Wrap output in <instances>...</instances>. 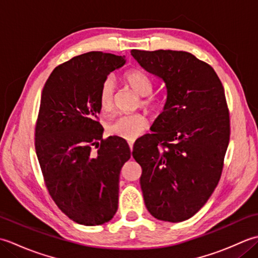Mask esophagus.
Wrapping results in <instances>:
<instances>
[{
  "label": "esophagus",
  "instance_id": "esophagus-1",
  "mask_svg": "<svg viewBox=\"0 0 258 258\" xmlns=\"http://www.w3.org/2000/svg\"><path fill=\"white\" fill-rule=\"evenodd\" d=\"M134 142L135 141H128V145H130V149H131V151L133 150V146H134Z\"/></svg>",
  "mask_w": 258,
  "mask_h": 258
}]
</instances>
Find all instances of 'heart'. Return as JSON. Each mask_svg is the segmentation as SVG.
<instances>
[{"mask_svg": "<svg viewBox=\"0 0 258 258\" xmlns=\"http://www.w3.org/2000/svg\"><path fill=\"white\" fill-rule=\"evenodd\" d=\"M124 81L136 94L144 96L142 105L147 112L158 114L163 111L164 101L161 97L149 95L152 92L153 85L151 80L140 70H130L124 74ZM115 85L112 79H106L100 89L98 101L103 111L109 112L114 106ZM149 126V120L142 113H131L119 116L113 123L108 125V132L128 141H134L145 132Z\"/></svg>", "mask_w": 258, "mask_h": 258, "instance_id": "1", "label": "heart"}]
</instances>
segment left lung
<instances>
[{
	"mask_svg": "<svg viewBox=\"0 0 258 258\" xmlns=\"http://www.w3.org/2000/svg\"><path fill=\"white\" fill-rule=\"evenodd\" d=\"M165 83L167 97L153 134L134 145L147 211L157 220H188L220 182L229 142V113L221 80L211 65L183 51H131Z\"/></svg>",
	"mask_w": 258,
	"mask_h": 258,
	"instance_id": "obj_1",
	"label": "left lung"
}]
</instances>
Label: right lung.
Listing matches in <instances>:
<instances>
[{
	"instance_id": "add662e5",
	"label": "right lung",
	"mask_w": 258,
	"mask_h": 258,
	"mask_svg": "<svg viewBox=\"0 0 258 258\" xmlns=\"http://www.w3.org/2000/svg\"><path fill=\"white\" fill-rule=\"evenodd\" d=\"M124 64L111 53L81 54L54 69L42 91L37 160L53 201L81 225H102L117 211L119 173L131 150L118 136L102 139L97 115L102 83Z\"/></svg>"
}]
</instances>
